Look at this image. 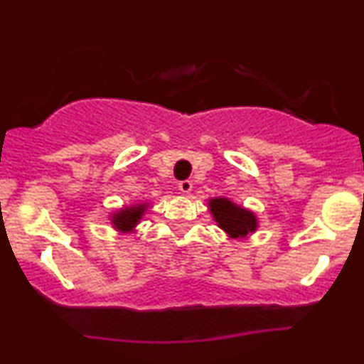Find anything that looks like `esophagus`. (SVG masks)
<instances>
[{
    "label": "esophagus",
    "mask_w": 364,
    "mask_h": 364,
    "mask_svg": "<svg viewBox=\"0 0 364 364\" xmlns=\"http://www.w3.org/2000/svg\"><path fill=\"white\" fill-rule=\"evenodd\" d=\"M178 188H179V191H181V193L188 195L191 191V188H193V183H191L190 179H185V181H179Z\"/></svg>",
    "instance_id": "obj_1"
}]
</instances>
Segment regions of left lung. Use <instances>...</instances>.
<instances>
[{
  "mask_svg": "<svg viewBox=\"0 0 364 364\" xmlns=\"http://www.w3.org/2000/svg\"><path fill=\"white\" fill-rule=\"evenodd\" d=\"M208 207L219 228L231 237H245L257 229V217L253 212L229 202L228 198H212Z\"/></svg>",
  "mask_w": 364,
  "mask_h": 364,
  "instance_id": "left-lung-1",
  "label": "left lung"
}]
</instances>
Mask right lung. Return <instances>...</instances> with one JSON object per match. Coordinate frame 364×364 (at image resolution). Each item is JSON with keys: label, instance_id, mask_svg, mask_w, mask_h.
Returning a JSON list of instances; mask_svg holds the SVG:
<instances>
[{"label": "right lung", "instance_id": "right-lung-1", "mask_svg": "<svg viewBox=\"0 0 364 364\" xmlns=\"http://www.w3.org/2000/svg\"><path fill=\"white\" fill-rule=\"evenodd\" d=\"M145 210H147V203L121 208V210H118L114 215H112V224H114V228L119 229V231H124V232L133 231V228L139 224V220L141 219V215H144Z\"/></svg>", "mask_w": 364, "mask_h": 364}]
</instances>
